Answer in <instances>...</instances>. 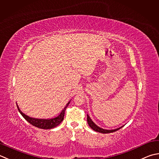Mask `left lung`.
I'll list each match as a JSON object with an SVG mask.
<instances>
[{"label":"left lung","instance_id":"8db88e82","mask_svg":"<svg viewBox=\"0 0 159 159\" xmlns=\"http://www.w3.org/2000/svg\"><path fill=\"white\" fill-rule=\"evenodd\" d=\"M87 120H88V125H89V127H91L92 129H94V131L96 132H100V133H102V134H107V133H111V132H116L117 130H119V129H120L121 127H119V128H117V129H104L102 128H101L100 127H98L96 125V124L93 122L92 120V119H90V117L89 116V115L88 114L87 115Z\"/></svg>","mask_w":159,"mask_h":159}]
</instances>
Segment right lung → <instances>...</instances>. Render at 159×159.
<instances>
[{"mask_svg": "<svg viewBox=\"0 0 159 159\" xmlns=\"http://www.w3.org/2000/svg\"><path fill=\"white\" fill-rule=\"evenodd\" d=\"M70 101L68 102V103H67L66 106L64 107L63 110L61 111V114H59L57 117H55L54 119H34V118L30 117L27 116L26 114H25L24 113L22 112L18 105H17V107L20 114L23 116L24 119H25L28 123H30L31 124V125H32L36 127H39V128H40V129H48L54 128V127L58 126L59 124L63 120L65 110H66V108L67 107L68 105L70 104Z\"/></svg>", "mask_w": 159, "mask_h": 159, "instance_id": "right-lung-1", "label": "right lung"}]
</instances>
